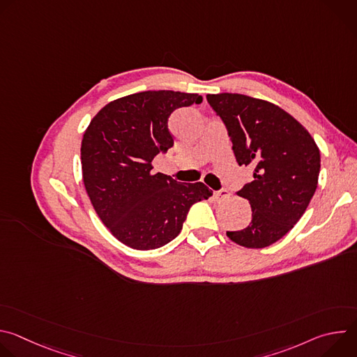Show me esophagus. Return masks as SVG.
Returning a JSON list of instances; mask_svg holds the SVG:
<instances>
[{"instance_id":"34e87169","label":"esophagus","mask_w":357,"mask_h":357,"mask_svg":"<svg viewBox=\"0 0 357 357\" xmlns=\"http://www.w3.org/2000/svg\"><path fill=\"white\" fill-rule=\"evenodd\" d=\"M229 195H230V193H229V190H226V189H222V190H216V192H215V197L219 199V200L227 197Z\"/></svg>"}]
</instances>
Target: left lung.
Returning a JSON list of instances; mask_svg holds the SVG:
<instances>
[{"instance_id": "8db88e82", "label": "left lung", "mask_w": 357, "mask_h": 357, "mask_svg": "<svg viewBox=\"0 0 357 357\" xmlns=\"http://www.w3.org/2000/svg\"><path fill=\"white\" fill-rule=\"evenodd\" d=\"M225 121L237 164L252 169L238 196L248 200L251 222L227 237L263 248L284 237L307 211L317 190L321 154L298 120L267 100L238 93L206 96Z\"/></svg>"}]
</instances>
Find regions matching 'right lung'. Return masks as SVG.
Wrapping results in <instances>:
<instances>
[{
    "label": "right lung",
    "mask_w": 357,
    "mask_h": 357,
    "mask_svg": "<svg viewBox=\"0 0 357 357\" xmlns=\"http://www.w3.org/2000/svg\"><path fill=\"white\" fill-rule=\"evenodd\" d=\"M202 96L149 90L110 101L82 139V176L91 205L109 231L135 250L174 240L190 206L212 196L202 182L179 183L152 171V160L174 145L168 119Z\"/></svg>",
    "instance_id": "obj_1"
}]
</instances>
